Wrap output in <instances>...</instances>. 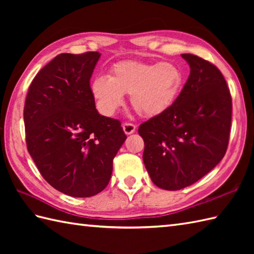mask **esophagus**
<instances>
[{"label":"esophagus","instance_id":"1","mask_svg":"<svg viewBox=\"0 0 254 254\" xmlns=\"http://www.w3.org/2000/svg\"><path fill=\"white\" fill-rule=\"evenodd\" d=\"M122 127H123L124 133H126L127 135H130V134L134 133V132H135V130H136V127L134 126L133 123H123Z\"/></svg>","mask_w":254,"mask_h":254}]
</instances>
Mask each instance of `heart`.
Wrapping results in <instances>:
<instances>
[{"label":"heart","mask_w":254,"mask_h":254,"mask_svg":"<svg viewBox=\"0 0 254 254\" xmlns=\"http://www.w3.org/2000/svg\"><path fill=\"white\" fill-rule=\"evenodd\" d=\"M185 75L174 63L123 61L111 68L109 77L98 76L91 84L97 106L105 116L113 115L131 95V104L139 116L154 118L175 104Z\"/></svg>","instance_id":"b5f03b06"}]
</instances>
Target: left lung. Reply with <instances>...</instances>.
Returning <instances> with one entry per match:
<instances>
[{"mask_svg":"<svg viewBox=\"0 0 254 254\" xmlns=\"http://www.w3.org/2000/svg\"><path fill=\"white\" fill-rule=\"evenodd\" d=\"M190 75L175 104L138 127L143 161L164 190L193 185L225 156L231 124V96L219 69L194 55H181Z\"/></svg>","mask_w":254,"mask_h":254,"instance_id":"left-lung-1","label":"left lung"}]
</instances>
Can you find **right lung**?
Segmentation results:
<instances>
[{
    "mask_svg": "<svg viewBox=\"0 0 254 254\" xmlns=\"http://www.w3.org/2000/svg\"><path fill=\"white\" fill-rule=\"evenodd\" d=\"M100 56H57L36 75L25 101L27 149L45 180L74 197L104 190L127 139L120 121L96 109L89 80Z\"/></svg>",
    "mask_w": 254,
    "mask_h": 254,
    "instance_id": "right-lung-1",
    "label": "right lung"
}]
</instances>
